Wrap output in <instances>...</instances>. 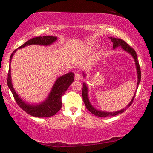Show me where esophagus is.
<instances>
[{"mask_svg":"<svg viewBox=\"0 0 153 153\" xmlns=\"http://www.w3.org/2000/svg\"><path fill=\"white\" fill-rule=\"evenodd\" d=\"M74 79H75V80L79 81L82 79V76H81V74H80V73L77 72L75 73V74H74Z\"/></svg>","mask_w":153,"mask_h":153,"instance_id":"obj_1","label":"esophagus"}]
</instances>
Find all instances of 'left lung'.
<instances>
[{"instance_id":"left-lung-1","label":"left lung","mask_w":153,"mask_h":153,"mask_svg":"<svg viewBox=\"0 0 153 153\" xmlns=\"http://www.w3.org/2000/svg\"><path fill=\"white\" fill-rule=\"evenodd\" d=\"M111 41L114 43V45H113V48L116 49L118 47H120L121 46V47L123 48V49H124L125 51L128 52L129 53H130L132 57L134 58L135 61V64H136V67H137V75H138V81H137V89L139 87V84L140 83V81H141V69H140V65L139 63V61L137 60V53H136L135 50L131 48L130 46L125 42L124 40L121 39H118V38H114V37H110ZM83 76H85L84 73H83ZM136 95V93L134 95L132 99H131L130 103H129L128 105L127 106V107H125L123 109H121L120 111H118L116 112H104V111H98L97 109H95V108L93 107V106L91 105V103L89 102V99H88V87L86 84L85 83H83V88H82V97H83V100L84 102V104L85 106H86L87 109L90 112L92 113V114L95 115L96 116L98 117H107V116H117V115L122 114L125 111V110L127 108L131 106V104H132L133 100L134 99Z\"/></svg>"}]
</instances>
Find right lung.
<instances>
[{
	"label": "right lung",
	"instance_id": "right-lung-1",
	"mask_svg": "<svg viewBox=\"0 0 153 153\" xmlns=\"http://www.w3.org/2000/svg\"><path fill=\"white\" fill-rule=\"evenodd\" d=\"M57 37L54 36H43V37H37L29 39L24 45L21 46L18 49H22L23 47L31 45H39L47 46L51 45L54 42ZM17 49H15L13 53L10 56V61H11L12 56L15 53ZM74 79V74L72 72H69L68 74L62 75L57 79L53 86L50 92L49 96L45 101L42 102L41 104H37V105H31L26 103L23 101L19 95L14 91L13 86L12 84L11 80V72H10V65H9V72L7 74V85L12 91V95L14 96V100L18 104L19 106L26 112L27 114H30V116L37 117V118H46V117H50L54 116L57 114L58 111L62 107V96L64 95L69 86L72 84Z\"/></svg>",
	"mask_w": 153,
	"mask_h": 153
}]
</instances>
